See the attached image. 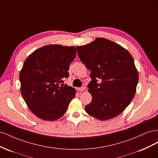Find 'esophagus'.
<instances>
[{"instance_id":"esophagus-1","label":"esophagus","mask_w":158,"mask_h":158,"mask_svg":"<svg viewBox=\"0 0 158 158\" xmlns=\"http://www.w3.org/2000/svg\"><path fill=\"white\" fill-rule=\"evenodd\" d=\"M86 89V88H85V86H83V87H81V88H78V91H82V92H84V91Z\"/></svg>"}]
</instances>
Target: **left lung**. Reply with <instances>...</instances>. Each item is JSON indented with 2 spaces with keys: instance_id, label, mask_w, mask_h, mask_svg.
<instances>
[{
  "instance_id": "left-lung-1",
  "label": "left lung",
  "mask_w": 158,
  "mask_h": 158,
  "mask_svg": "<svg viewBox=\"0 0 158 158\" xmlns=\"http://www.w3.org/2000/svg\"><path fill=\"white\" fill-rule=\"evenodd\" d=\"M79 58L91 70L88 84L92 100L85 107L92 117L106 121L125 110L136 94L138 73L132 56L116 43L98 37L76 47ZM101 82L98 84L97 80Z\"/></svg>"
}]
</instances>
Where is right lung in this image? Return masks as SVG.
<instances>
[{
    "label": "right lung",
    "mask_w": 158,
    "mask_h": 158,
    "mask_svg": "<svg viewBox=\"0 0 158 158\" xmlns=\"http://www.w3.org/2000/svg\"><path fill=\"white\" fill-rule=\"evenodd\" d=\"M76 55L74 47L48 45L33 51L20 73V91L30 111L45 121H55L66 113L76 89L63 84L70 64Z\"/></svg>",
    "instance_id": "obj_1"
}]
</instances>
